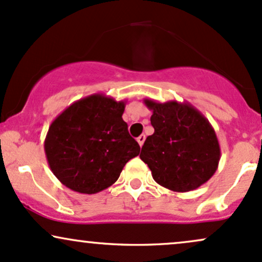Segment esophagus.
Returning <instances> with one entry per match:
<instances>
[{"mask_svg": "<svg viewBox=\"0 0 262 262\" xmlns=\"http://www.w3.org/2000/svg\"><path fill=\"white\" fill-rule=\"evenodd\" d=\"M144 140H146V136H144V135H141V136H138V137H137V142H138V144H140L141 147L143 146Z\"/></svg>", "mask_w": 262, "mask_h": 262, "instance_id": "esophagus-1", "label": "esophagus"}]
</instances>
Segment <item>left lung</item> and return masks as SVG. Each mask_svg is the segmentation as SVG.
I'll use <instances>...</instances> for the list:
<instances>
[{
	"mask_svg": "<svg viewBox=\"0 0 262 262\" xmlns=\"http://www.w3.org/2000/svg\"><path fill=\"white\" fill-rule=\"evenodd\" d=\"M152 110L155 134L144 141L140 158L148 165L156 183L177 192L204 185L216 173L221 147L216 131L191 104L143 99Z\"/></svg>",
	"mask_w": 262,
	"mask_h": 262,
	"instance_id": "obj_1",
	"label": "left lung"
}]
</instances>
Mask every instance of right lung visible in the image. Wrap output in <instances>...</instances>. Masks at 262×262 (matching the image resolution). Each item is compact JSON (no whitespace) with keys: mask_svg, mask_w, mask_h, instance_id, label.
Returning a JSON list of instances; mask_svg holds the SVG:
<instances>
[{"mask_svg":"<svg viewBox=\"0 0 262 262\" xmlns=\"http://www.w3.org/2000/svg\"><path fill=\"white\" fill-rule=\"evenodd\" d=\"M126 101L92 94L67 106L46 134L49 167L64 186L97 193L112 186L140 146L122 120Z\"/></svg>","mask_w":262,"mask_h":262,"instance_id":"1","label":"right lung"}]
</instances>
